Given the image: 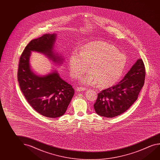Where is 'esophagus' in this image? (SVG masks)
<instances>
[{
    "label": "esophagus",
    "instance_id": "esophagus-1",
    "mask_svg": "<svg viewBox=\"0 0 160 160\" xmlns=\"http://www.w3.org/2000/svg\"><path fill=\"white\" fill-rule=\"evenodd\" d=\"M76 90L78 92H81V91H84V90H85L86 88H84V87H78L76 88Z\"/></svg>",
    "mask_w": 160,
    "mask_h": 160
}]
</instances>
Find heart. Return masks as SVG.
Listing matches in <instances>:
<instances>
[{
  "instance_id": "heart-1",
  "label": "heart",
  "mask_w": 160,
  "mask_h": 160,
  "mask_svg": "<svg viewBox=\"0 0 160 160\" xmlns=\"http://www.w3.org/2000/svg\"><path fill=\"white\" fill-rule=\"evenodd\" d=\"M127 64L125 54L119 52L115 46L105 41H95L85 45L80 53L73 52L68 59L71 76L79 78L87 72L90 73L81 79L86 86H99L104 89L112 87L123 75Z\"/></svg>"
}]
</instances>
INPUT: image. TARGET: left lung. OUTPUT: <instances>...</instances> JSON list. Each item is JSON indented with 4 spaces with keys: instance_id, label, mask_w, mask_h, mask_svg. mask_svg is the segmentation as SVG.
Returning <instances> with one entry per match:
<instances>
[{
    "instance_id": "8db88e82",
    "label": "left lung",
    "mask_w": 160,
    "mask_h": 160,
    "mask_svg": "<svg viewBox=\"0 0 160 160\" xmlns=\"http://www.w3.org/2000/svg\"><path fill=\"white\" fill-rule=\"evenodd\" d=\"M145 75L144 63L139 59L119 83L98 94L94 104L97 114L113 118L128 110L138 98L144 85Z\"/></svg>"
}]
</instances>
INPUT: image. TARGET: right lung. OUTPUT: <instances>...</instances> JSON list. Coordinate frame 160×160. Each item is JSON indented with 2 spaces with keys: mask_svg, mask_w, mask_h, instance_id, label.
<instances>
[{
  "mask_svg": "<svg viewBox=\"0 0 160 160\" xmlns=\"http://www.w3.org/2000/svg\"><path fill=\"white\" fill-rule=\"evenodd\" d=\"M56 34H45L30 41L25 47L19 61L18 81L22 93L37 113L48 118L63 115L74 94L71 85L61 79L57 71L44 76L32 71L29 58L31 51L47 55L53 61L61 60L53 53Z\"/></svg>",
  "mask_w": 160,
  "mask_h": 160,
  "instance_id": "1",
  "label": "right lung"
}]
</instances>
